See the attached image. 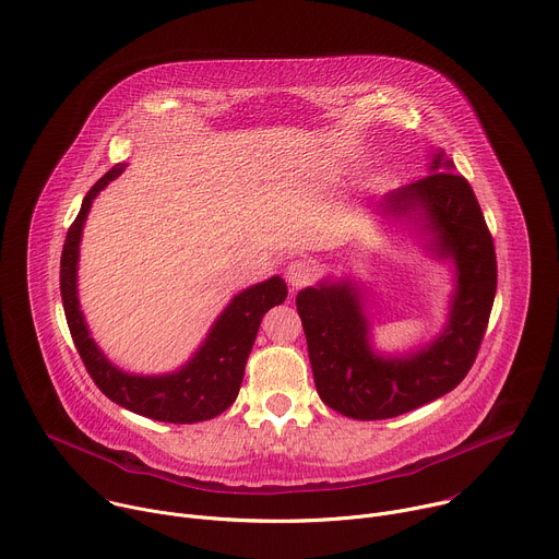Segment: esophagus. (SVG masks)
<instances>
[{
  "mask_svg": "<svg viewBox=\"0 0 559 559\" xmlns=\"http://www.w3.org/2000/svg\"><path fill=\"white\" fill-rule=\"evenodd\" d=\"M318 275V269L311 260H293L288 262L286 266V282L293 286V288H301V286H308Z\"/></svg>",
  "mask_w": 559,
  "mask_h": 559,
  "instance_id": "obj_1",
  "label": "esophagus"
}]
</instances>
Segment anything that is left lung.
<instances>
[{
	"label": "left lung",
	"mask_w": 559,
	"mask_h": 559,
	"mask_svg": "<svg viewBox=\"0 0 559 559\" xmlns=\"http://www.w3.org/2000/svg\"><path fill=\"white\" fill-rule=\"evenodd\" d=\"M432 173L384 198L391 213H419L436 233L442 258L457 264L451 322L440 340L406 359H382L368 348L366 318L348 284L304 288L301 318L316 389L326 406L353 419H386L453 391L481 346L498 290V260L477 198L464 175L442 155Z\"/></svg>",
	"instance_id": "1"
}]
</instances>
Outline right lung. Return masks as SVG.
<instances>
[{"label":"right lung","mask_w":559,"mask_h":559,"mask_svg":"<svg viewBox=\"0 0 559 559\" xmlns=\"http://www.w3.org/2000/svg\"><path fill=\"white\" fill-rule=\"evenodd\" d=\"M121 170L123 166L117 164L102 179L95 181V186L82 202L75 222L67 233L59 264V288L71 337L88 376L93 378L97 389L115 404L138 415L170 424H195L211 419L224 413L235 402L243 380L246 359L255 344L262 318L273 306L286 299V284L282 277H271L269 282L255 284L239 293L215 322L200 353L179 373L162 378H140L121 373L88 337L75 288L80 237L86 213L95 195Z\"/></svg>","instance_id":"obj_1"}]
</instances>
